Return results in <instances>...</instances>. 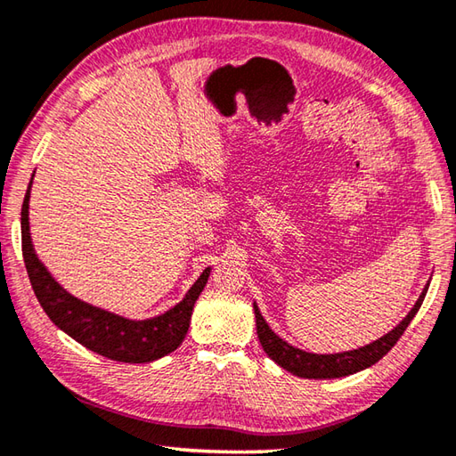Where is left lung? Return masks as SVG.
<instances>
[{
	"label": "left lung",
	"mask_w": 456,
	"mask_h": 456,
	"mask_svg": "<svg viewBox=\"0 0 456 456\" xmlns=\"http://www.w3.org/2000/svg\"><path fill=\"white\" fill-rule=\"evenodd\" d=\"M427 290H429V282L425 284L423 292L419 294L417 302L413 305V308L407 312V316L401 320L394 330H389L387 334H383L381 338H378V340H373L362 347H355V350L338 352V354H312V352L300 350V347L290 346L287 340H282L279 334L273 332L271 326L266 324V320L263 318L261 310H258L256 302H253L258 342H261L263 350L274 363H279L282 370H287L298 378L334 379V378L352 376V373L371 368L373 363L379 362L383 355L395 346L399 338L403 336L409 322L415 318L419 308H421Z\"/></svg>",
	"instance_id": "left-lung-1"
}]
</instances>
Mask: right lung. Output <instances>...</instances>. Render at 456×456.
<instances>
[{
    "instance_id": "right-lung-1",
    "label": "right lung",
    "mask_w": 456,
    "mask_h": 456,
    "mask_svg": "<svg viewBox=\"0 0 456 456\" xmlns=\"http://www.w3.org/2000/svg\"><path fill=\"white\" fill-rule=\"evenodd\" d=\"M33 175L21 208V247L33 292L45 314L51 318V322L91 352L124 363H148L177 350L187 334V328H190L195 300L200 298L201 290L208 284L211 266L200 274V279L191 284V289L185 292V297L175 306L154 318H124L114 314V312L83 302L53 279L47 266L39 261L33 248L29 233Z\"/></svg>"
}]
</instances>
